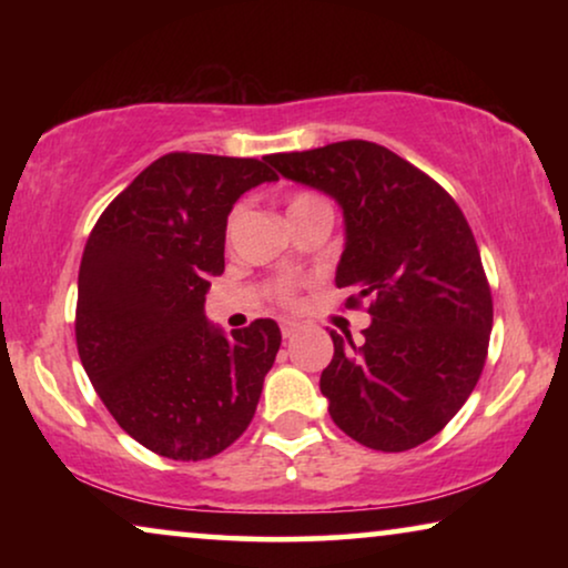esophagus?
Masks as SVG:
<instances>
[{
  "mask_svg": "<svg viewBox=\"0 0 568 568\" xmlns=\"http://www.w3.org/2000/svg\"><path fill=\"white\" fill-rule=\"evenodd\" d=\"M297 331H300V323H294V321H282V336H284V338L297 336Z\"/></svg>",
  "mask_w": 568,
  "mask_h": 568,
  "instance_id": "1",
  "label": "esophagus"
}]
</instances>
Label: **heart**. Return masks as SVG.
<instances>
[{"instance_id":"b5f03b06","label":"heart","mask_w":568,"mask_h":568,"mask_svg":"<svg viewBox=\"0 0 568 568\" xmlns=\"http://www.w3.org/2000/svg\"><path fill=\"white\" fill-rule=\"evenodd\" d=\"M315 209H331V204L313 191H297V193H292V196H290V216L315 212ZM232 222H235V214H232L230 224ZM268 294L276 302H282V305H292L294 294H297V284H294L292 278H278V282L268 286Z\"/></svg>"}]
</instances>
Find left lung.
Listing matches in <instances>:
<instances>
[{
	"label": "left lung",
	"instance_id": "1",
	"mask_svg": "<svg viewBox=\"0 0 568 568\" xmlns=\"http://www.w3.org/2000/svg\"><path fill=\"white\" fill-rule=\"evenodd\" d=\"M268 162L344 209L336 286L352 292L348 310L367 302L372 315L362 344L331 331V418L379 453L424 445L468 400L491 338V286L468 220L424 170L364 139Z\"/></svg>",
	"mask_w": 568,
	"mask_h": 568
}]
</instances>
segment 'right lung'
I'll return each mask as SVG.
<instances>
[{
    "label": "right lung",
    "instance_id": "1",
    "mask_svg": "<svg viewBox=\"0 0 568 568\" xmlns=\"http://www.w3.org/2000/svg\"><path fill=\"white\" fill-rule=\"evenodd\" d=\"M268 158L170 152L144 168L92 227L74 336L92 387L129 437L170 460H206L253 422L282 346L271 317L212 328L209 278L224 271L227 214L276 181Z\"/></svg>",
    "mask_w": 568,
    "mask_h": 568
}]
</instances>
